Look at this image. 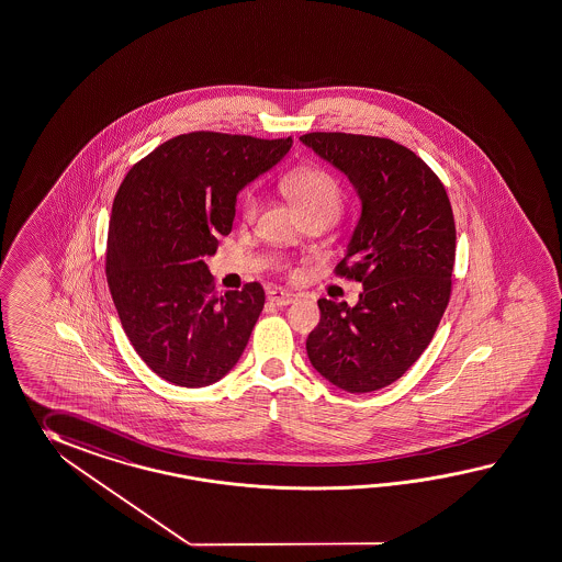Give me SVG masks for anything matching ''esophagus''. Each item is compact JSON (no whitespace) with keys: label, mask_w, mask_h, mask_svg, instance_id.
<instances>
[{"label":"esophagus","mask_w":562,"mask_h":562,"mask_svg":"<svg viewBox=\"0 0 562 562\" xmlns=\"http://www.w3.org/2000/svg\"><path fill=\"white\" fill-rule=\"evenodd\" d=\"M268 301L276 304V306H288V304H292V302L296 301V294L286 292V290H280V288H274V290L268 292Z\"/></svg>","instance_id":"obj_1"}]
</instances>
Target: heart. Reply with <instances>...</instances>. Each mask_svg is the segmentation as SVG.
<instances>
[{
    "mask_svg": "<svg viewBox=\"0 0 562 562\" xmlns=\"http://www.w3.org/2000/svg\"><path fill=\"white\" fill-rule=\"evenodd\" d=\"M282 189L292 201V205L301 211L304 220L313 215H325L330 220H337V215L341 213L342 194L339 182L323 168L306 166L290 172L286 179L282 180ZM256 211H258V199L254 192H249L241 205L244 220H254Z\"/></svg>",
    "mask_w": 562,
    "mask_h": 562,
    "instance_id": "1",
    "label": "heart"
}]
</instances>
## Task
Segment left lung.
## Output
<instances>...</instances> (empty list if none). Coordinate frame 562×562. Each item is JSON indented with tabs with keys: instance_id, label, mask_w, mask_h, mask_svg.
I'll use <instances>...</instances> for the list:
<instances>
[{
	"instance_id": "obj_1",
	"label": "left lung",
	"mask_w": 562,
	"mask_h": 562,
	"mask_svg": "<svg viewBox=\"0 0 562 562\" xmlns=\"http://www.w3.org/2000/svg\"><path fill=\"white\" fill-rule=\"evenodd\" d=\"M302 144L339 168L361 199V217L335 274L363 284L356 306L318 301L306 339L325 380L351 394L382 390L423 356L451 299L454 217L423 158L387 137L313 132Z\"/></svg>"
}]
</instances>
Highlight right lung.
<instances>
[{
  "label": "right lung",
  "mask_w": 562,
  "mask_h": 562,
  "mask_svg": "<svg viewBox=\"0 0 562 562\" xmlns=\"http://www.w3.org/2000/svg\"><path fill=\"white\" fill-rule=\"evenodd\" d=\"M292 137H172L125 175L111 209L105 274L137 356L182 387L220 382L246 349L266 294H220L206 268L232 233L237 192L278 165Z\"/></svg>",
  "instance_id": "right-lung-1"
}]
</instances>
